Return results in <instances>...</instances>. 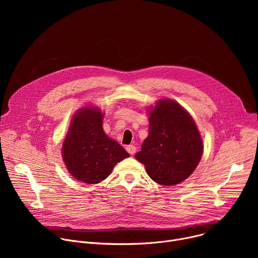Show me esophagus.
<instances>
[{"instance_id":"1","label":"esophagus","mask_w":258,"mask_h":258,"mask_svg":"<svg viewBox=\"0 0 258 258\" xmlns=\"http://www.w3.org/2000/svg\"><path fill=\"white\" fill-rule=\"evenodd\" d=\"M136 150H137V148H136V147H135L134 145H128V146L126 147V151H127L131 155H134V154L136 153Z\"/></svg>"}]
</instances>
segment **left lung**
Here are the masks:
<instances>
[{
    "label": "left lung",
    "mask_w": 258,
    "mask_h": 258,
    "mask_svg": "<svg viewBox=\"0 0 258 258\" xmlns=\"http://www.w3.org/2000/svg\"><path fill=\"white\" fill-rule=\"evenodd\" d=\"M149 135L135 157L159 185L174 186L188 178L203 153L193 117L178 103L162 99L149 109Z\"/></svg>",
    "instance_id": "obj_1"
}]
</instances>
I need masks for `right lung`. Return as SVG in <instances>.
I'll return each mask as SVG.
<instances>
[{"mask_svg": "<svg viewBox=\"0 0 258 258\" xmlns=\"http://www.w3.org/2000/svg\"><path fill=\"white\" fill-rule=\"evenodd\" d=\"M104 114L97 107H85L73 115L62 146L69 173L89 185L104 180L130 154L103 131Z\"/></svg>", "mask_w": 258, "mask_h": 258, "instance_id": "1", "label": "right lung"}]
</instances>
